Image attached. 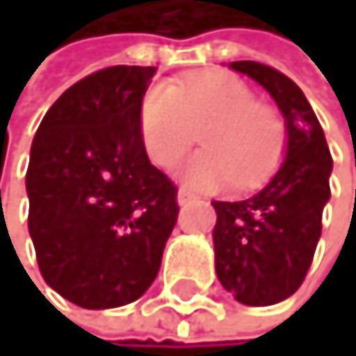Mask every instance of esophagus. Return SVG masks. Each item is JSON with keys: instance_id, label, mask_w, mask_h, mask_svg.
Wrapping results in <instances>:
<instances>
[{"instance_id": "obj_1", "label": "esophagus", "mask_w": 356, "mask_h": 356, "mask_svg": "<svg viewBox=\"0 0 356 356\" xmlns=\"http://www.w3.org/2000/svg\"><path fill=\"white\" fill-rule=\"evenodd\" d=\"M198 196L189 189H178V205H189V202H196Z\"/></svg>"}]
</instances>
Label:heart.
Returning a JSON list of instances; mask_svg holds the SVG:
<instances>
[{
    "label": "heart",
    "instance_id": "b5f03b06",
    "mask_svg": "<svg viewBox=\"0 0 356 356\" xmlns=\"http://www.w3.org/2000/svg\"><path fill=\"white\" fill-rule=\"evenodd\" d=\"M202 131L207 151L191 160L185 178L213 189L238 180L254 189L281 165L287 129L276 108L256 102V93L225 71H207L154 86L140 106V136L149 158L171 169Z\"/></svg>",
    "mask_w": 356,
    "mask_h": 356
}]
</instances>
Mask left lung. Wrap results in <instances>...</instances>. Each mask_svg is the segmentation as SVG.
I'll return each mask as SVG.
<instances>
[{
    "label": "left lung",
    "instance_id": "8db88e82",
    "mask_svg": "<svg viewBox=\"0 0 356 356\" xmlns=\"http://www.w3.org/2000/svg\"><path fill=\"white\" fill-rule=\"evenodd\" d=\"M229 69L259 82L279 104L287 127V156L252 198L211 202L218 216L216 274L236 301L274 305L299 290L312 265L330 198L332 156L310 102L290 77L259 62H232Z\"/></svg>",
    "mask_w": 356,
    "mask_h": 356
}]
</instances>
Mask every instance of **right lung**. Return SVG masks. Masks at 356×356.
I'll return each instance as SVG.
<instances>
[{"label":"right lung","instance_id":"right-lung-1","mask_svg":"<svg viewBox=\"0 0 356 356\" xmlns=\"http://www.w3.org/2000/svg\"><path fill=\"white\" fill-rule=\"evenodd\" d=\"M156 66H108L57 97L33 138L29 232L40 272L86 310L140 299L178 220V187L149 163L140 106Z\"/></svg>","mask_w":356,"mask_h":356}]
</instances>
